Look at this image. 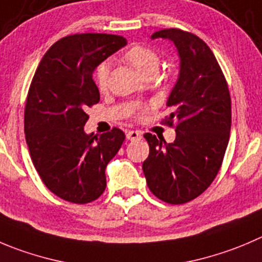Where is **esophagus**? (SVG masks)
Wrapping results in <instances>:
<instances>
[{
	"label": "esophagus",
	"instance_id": "esophagus-1",
	"mask_svg": "<svg viewBox=\"0 0 262 262\" xmlns=\"http://www.w3.org/2000/svg\"><path fill=\"white\" fill-rule=\"evenodd\" d=\"M141 135L143 134L140 133V131H127L126 134V138L128 139V140H139V139H141Z\"/></svg>",
	"mask_w": 262,
	"mask_h": 262
}]
</instances>
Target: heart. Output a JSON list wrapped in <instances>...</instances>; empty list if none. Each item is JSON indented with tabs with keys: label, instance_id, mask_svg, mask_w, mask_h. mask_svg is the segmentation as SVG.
<instances>
[{
	"label": "heart",
	"instance_id": "obj_1",
	"mask_svg": "<svg viewBox=\"0 0 262 262\" xmlns=\"http://www.w3.org/2000/svg\"><path fill=\"white\" fill-rule=\"evenodd\" d=\"M123 59L131 67L136 69L143 77L149 76V74H156L161 64V58L158 52L154 49L148 46H136L127 50L126 54L123 55ZM109 78V64L104 63L96 71V84H98L100 91H105L108 87Z\"/></svg>",
	"mask_w": 262,
	"mask_h": 262
}]
</instances>
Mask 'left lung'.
<instances>
[{
    "label": "left lung",
    "mask_w": 262,
    "mask_h": 262,
    "mask_svg": "<svg viewBox=\"0 0 262 262\" xmlns=\"http://www.w3.org/2000/svg\"><path fill=\"white\" fill-rule=\"evenodd\" d=\"M156 38L172 41L180 56L178 82L167 100L171 113L163 119L168 126L176 121V139L167 144L163 138L145 134L149 156L143 171L157 198L183 204L201 195L220 170L230 135V94L203 39L176 28L156 32L151 39Z\"/></svg>",
    "instance_id": "left-lung-1"
}]
</instances>
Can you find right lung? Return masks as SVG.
<instances>
[{
  "label": "right lung",
  "mask_w": 262,
  "mask_h": 262,
  "mask_svg": "<svg viewBox=\"0 0 262 262\" xmlns=\"http://www.w3.org/2000/svg\"><path fill=\"white\" fill-rule=\"evenodd\" d=\"M116 34H72L43 55L27 96L24 133L32 162L50 191L64 201L84 204L106 186L105 168L118 153L122 129L100 136L84 133L87 109L99 103L92 79L96 67L126 46Z\"/></svg>",
  "instance_id": "right-lung-1"
}]
</instances>
